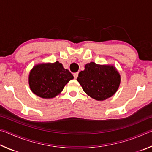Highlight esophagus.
Instances as JSON below:
<instances>
[{
	"mask_svg": "<svg viewBox=\"0 0 152 152\" xmlns=\"http://www.w3.org/2000/svg\"><path fill=\"white\" fill-rule=\"evenodd\" d=\"M74 78H78V72H76V73H74Z\"/></svg>",
	"mask_w": 152,
	"mask_h": 152,
	"instance_id": "1",
	"label": "esophagus"
}]
</instances>
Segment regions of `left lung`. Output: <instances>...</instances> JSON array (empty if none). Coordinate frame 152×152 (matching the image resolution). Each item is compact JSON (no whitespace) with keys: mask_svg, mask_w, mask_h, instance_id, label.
<instances>
[{"mask_svg":"<svg viewBox=\"0 0 152 152\" xmlns=\"http://www.w3.org/2000/svg\"><path fill=\"white\" fill-rule=\"evenodd\" d=\"M77 81L88 96L101 101L116 93L120 86L121 75L111 64L101 65L91 61L78 74Z\"/></svg>","mask_w":152,"mask_h":152,"instance_id":"obj_1","label":"left lung"}]
</instances>
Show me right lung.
<instances>
[{
	"label": "right lung",
	"mask_w": 152,
	"mask_h": 152,
	"mask_svg": "<svg viewBox=\"0 0 152 152\" xmlns=\"http://www.w3.org/2000/svg\"><path fill=\"white\" fill-rule=\"evenodd\" d=\"M74 76L62 64L40 63L33 67L29 74L31 91L42 99H53L60 94Z\"/></svg>",
	"instance_id": "1"
}]
</instances>
